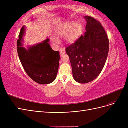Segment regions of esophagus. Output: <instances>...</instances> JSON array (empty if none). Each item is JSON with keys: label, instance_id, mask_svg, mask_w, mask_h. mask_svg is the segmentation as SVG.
Segmentation results:
<instances>
[{"label": "esophagus", "instance_id": "esophagus-1", "mask_svg": "<svg viewBox=\"0 0 128 128\" xmlns=\"http://www.w3.org/2000/svg\"><path fill=\"white\" fill-rule=\"evenodd\" d=\"M59 51H60V56H62L64 54L66 51H65V48H61L59 50Z\"/></svg>", "mask_w": 128, "mask_h": 128}]
</instances>
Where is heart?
<instances>
[{
	"mask_svg": "<svg viewBox=\"0 0 128 128\" xmlns=\"http://www.w3.org/2000/svg\"><path fill=\"white\" fill-rule=\"evenodd\" d=\"M82 32V26L79 22L68 21L58 27L56 30L58 36H63L64 40L69 44L75 42ZM52 42L57 45L59 42V38L56 35L51 37Z\"/></svg>",
	"mask_w": 128,
	"mask_h": 128,
	"instance_id": "obj_1",
	"label": "heart"
}]
</instances>
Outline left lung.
<instances>
[{
  "label": "left lung",
  "mask_w": 128,
  "mask_h": 128,
  "mask_svg": "<svg viewBox=\"0 0 128 128\" xmlns=\"http://www.w3.org/2000/svg\"><path fill=\"white\" fill-rule=\"evenodd\" d=\"M84 18L86 21V32L66 48L74 79L80 83H87L97 77L105 64L109 50V40L101 24L92 17Z\"/></svg>",
  "instance_id": "left-lung-1"
}]
</instances>
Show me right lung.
Instances as JSON below:
<instances>
[{"instance_id": "add662e5", "label": "right lung", "mask_w": 128, "mask_h": 128, "mask_svg": "<svg viewBox=\"0 0 128 128\" xmlns=\"http://www.w3.org/2000/svg\"><path fill=\"white\" fill-rule=\"evenodd\" d=\"M26 26L22 27L17 40V51L19 59L25 72L34 82L40 84H48L55 80L59 68V52L54 51L46 38L40 43L23 46Z\"/></svg>"}]
</instances>
